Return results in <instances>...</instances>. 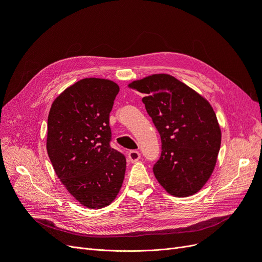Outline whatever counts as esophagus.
<instances>
[{
    "label": "esophagus",
    "mask_w": 262,
    "mask_h": 262,
    "mask_svg": "<svg viewBox=\"0 0 262 262\" xmlns=\"http://www.w3.org/2000/svg\"><path fill=\"white\" fill-rule=\"evenodd\" d=\"M128 157H129L130 162L134 163V162H137V161L140 160V158H141V153L139 152V150L133 149V150H130V152L128 153Z\"/></svg>",
    "instance_id": "34e87169"
}]
</instances>
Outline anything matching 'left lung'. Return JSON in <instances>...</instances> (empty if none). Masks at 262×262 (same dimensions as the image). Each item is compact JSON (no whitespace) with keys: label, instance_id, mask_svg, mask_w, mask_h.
Instances as JSON below:
<instances>
[{"label":"left lung","instance_id":"1","mask_svg":"<svg viewBox=\"0 0 262 262\" xmlns=\"http://www.w3.org/2000/svg\"><path fill=\"white\" fill-rule=\"evenodd\" d=\"M161 136L162 153L153 171L167 192L191 195L204 186L216 163L221 129L209 102L168 74L132 82Z\"/></svg>","mask_w":262,"mask_h":262}]
</instances>
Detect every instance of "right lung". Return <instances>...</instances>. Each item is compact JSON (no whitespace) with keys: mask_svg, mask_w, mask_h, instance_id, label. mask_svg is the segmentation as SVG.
Returning <instances> with one entry per match:
<instances>
[{"mask_svg":"<svg viewBox=\"0 0 262 262\" xmlns=\"http://www.w3.org/2000/svg\"><path fill=\"white\" fill-rule=\"evenodd\" d=\"M119 86L84 78L55 98L48 117L47 152L68 191L90 209L112 203L120 191L125 156L110 145L109 114Z\"/></svg>","mask_w":262,"mask_h":262,"instance_id":"obj_1","label":"right lung"}]
</instances>
